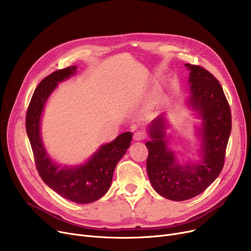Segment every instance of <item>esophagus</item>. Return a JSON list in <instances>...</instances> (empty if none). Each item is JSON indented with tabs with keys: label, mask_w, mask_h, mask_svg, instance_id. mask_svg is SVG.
<instances>
[{
	"label": "esophagus",
	"mask_w": 251,
	"mask_h": 251,
	"mask_svg": "<svg viewBox=\"0 0 251 251\" xmlns=\"http://www.w3.org/2000/svg\"><path fill=\"white\" fill-rule=\"evenodd\" d=\"M133 138L134 140H144L147 138V134L142 132V131H137V132L133 134Z\"/></svg>",
	"instance_id": "esophagus-1"
}]
</instances>
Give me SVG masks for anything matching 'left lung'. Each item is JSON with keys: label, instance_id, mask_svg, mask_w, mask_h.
Masks as SVG:
<instances>
[{"label": "left lung", "instance_id": "left-lung-1", "mask_svg": "<svg viewBox=\"0 0 251 251\" xmlns=\"http://www.w3.org/2000/svg\"><path fill=\"white\" fill-rule=\"evenodd\" d=\"M189 73L190 104L202 119V161L181 166L167 147L163 117L150 127L151 141L147 171L154 190L165 199L182 201L203 192L220 175L225 163L228 140L232 129L229 102L218 79L201 66L185 64Z\"/></svg>", "mask_w": 251, "mask_h": 251}]
</instances>
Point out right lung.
Instances as JSON below:
<instances>
[{"instance_id":"add662e5","label":"right lung","mask_w":251,"mask_h":251,"mask_svg":"<svg viewBox=\"0 0 251 251\" xmlns=\"http://www.w3.org/2000/svg\"><path fill=\"white\" fill-rule=\"evenodd\" d=\"M76 66L52 72L35 88L26 113V132L30 141L37 172L47 185L70 201L85 204L100 200L109 190L115 168L130 147L132 133L124 132L114 141L101 146L82 166L60 167L47 154L41 138V116L45 103L58 82L69 78Z\"/></svg>"}]
</instances>
